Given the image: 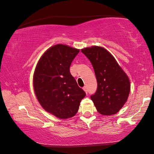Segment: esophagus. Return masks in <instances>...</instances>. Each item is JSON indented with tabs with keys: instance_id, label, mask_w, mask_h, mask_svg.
Wrapping results in <instances>:
<instances>
[{
	"instance_id": "esophagus-1",
	"label": "esophagus",
	"mask_w": 154,
	"mask_h": 154,
	"mask_svg": "<svg viewBox=\"0 0 154 154\" xmlns=\"http://www.w3.org/2000/svg\"><path fill=\"white\" fill-rule=\"evenodd\" d=\"M83 89L84 90V91H85V93H87V87H86V86H84V87H83Z\"/></svg>"
}]
</instances>
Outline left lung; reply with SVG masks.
Returning <instances> with one entry per match:
<instances>
[{
	"mask_svg": "<svg viewBox=\"0 0 154 154\" xmlns=\"http://www.w3.org/2000/svg\"><path fill=\"white\" fill-rule=\"evenodd\" d=\"M94 69L97 89L91 99L99 113L113 115L122 109L130 91L129 78L110 53L100 47L81 50Z\"/></svg>",
	"mask_w": 154,
	"mask_h": 154,
	"instance_id": "obj_1",
	"label": "left lung"
}]
</instances>
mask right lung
Listing matches in <instances>:
<instances>
[{
	"label": "right lung",
	"instance_id": "obj_1",
	"mask_svg": "<svg viewBox=\"0 0 154 154\" xmlns=\"http://www.w3.org/2000/svg\"><path fill=\"white\" fill-rule=\"evenodd\" d=\"M79 52L67 45H56L43 54L35 69L33 87L38 101L59 119L74 116L86 95L69 70Z\"/></svg>",
	"mask_w": 154,
	"mask_h": 154
}]
</instances>
